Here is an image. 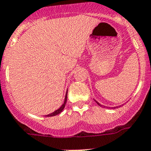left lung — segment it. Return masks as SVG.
<instances>
[{
	"label": "left lung",
	"instance_id": "1",
	"mask_svg": "<svg viewBox=\"0 0 151 151\" xmlns=\"http://www.w3.org/2000/svg\"><path fill=\"white\" fill-rule=\"evenodd\" d=\"M96 102H97V104L99 105V106H102V107H105V106H103V105H101V104H99L98 101H96ZM118 107H119V106H116V107H111V109H116V108H118Z\"/></svg>",
	"mask_w": 151,
	"mask_h": 151
}]
</instances>
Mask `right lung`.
Masks as SVG:
<instances>
[{"label":"right lung","mask_w":151,"mask_h":151,"mask_svg":"<svg viewBox=\"0 0 151 151\" xmlns=\"http://www.w3.org/2000/svg\"><path fill=\"white\" fill-rule=\"evenodd\" d=\"M67 93H66V95H65V100H64V102H63V104L62 105H61V107L60 108V109H58L57 110H56L55 111H53V112H52L51 114H49V115H46V117H50V116H56V115H58V114H60L61 112V111H63V109H64L65 107V105H66V103H67Z\"/></svg>","instance_id":"1"}]
</instances>
